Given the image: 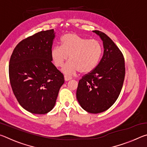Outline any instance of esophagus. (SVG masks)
<instances>
[{
	"mask_svg": "<svg viewBox=\"0 0 147 147\" xmlns=\"http://www.w3.org/2000/svg\"><path fill=\"white\" fill-rule=\"evenodd\" d=\"M64 78H65V81H68V80H69L72 79V77L67 76V75H65Z\"/></svg>",
	"mask_w": 147,
	"mask_h": 147,
	"instance_id": "34e87169",
	"label": "esophagus"
}]
</instances>
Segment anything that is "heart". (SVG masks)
I'll use <instances>...</instances> for the list:
<instances>
[{"label":"heart","instance_id":"obj_1","mask_svg":"<svg viewBox=\"0 0 147 147\" xmlns=\"http://www.w3.org/2000/svg\"><path fill=\"white\" fill-rule=\"evenodd\" d=\"M102 53V45L97 39H89L74 33L67 34L61 39V46L51 50V58L57 67L63 66L68 59L69 61L63 69L66 74L90 73L98 63Z\"/></svg>","mask_w":147,"mask_h":147}]
</instances>
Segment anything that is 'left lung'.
Segmentation results:
<instances>
[{
    "mask_svg": "<svg viewBox=\"0 0 147 147\" xmlns=\"http://www.w3.org/2000/svg\"><path fill=\"white\" fill-rule=\"evenodd\" d=\"M103 41L104 54L95 69L79 80L76 98L91 113L107 110L115 102L123 88L125 63L122 52L106 34L94 30Z\"/></svg>",
    "mask_w": 147,
    "mask_h": 147,
    "instance_id": "1",
    "label": "left lung"
}]
</instances>
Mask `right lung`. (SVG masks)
Instances as JSON below:
<instances>
[{
    "mask_svg": "<svg viewBox=\"0 0 147 147\" xmlns=\"http://www.w3.org/2000/svg\"><path fill=\"white\" fill-rule=\"evenodd\" d=\"M54 29L20 41L9 62V78L17 101L34 114H45L55 105L64 77L52 63Z\"/></svg>",
    "mask_w": 147,
    "mask_h": 147,
    "instance_id": "add662e5",
    "label": "right lung"
}]
</instances>
